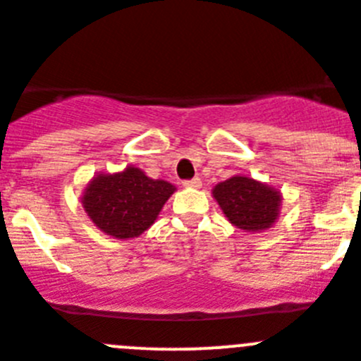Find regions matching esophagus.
<instances>
[{
    "mask_svg": "<svg viewBox=\"0 0 361 361\" xmlns=\"http://www.w3.org/2000/svg\"><path fill=\"white\" fill-rule=\"evenodd\" d=\"M185 187L187 188H201V180H199V178H192V180H188V181H185Z\"/></svg>",
    "mask_w": 361,
    "mask_h": 361,
    "instance_id": "obj_1",
    "label": "esophagus"
}]
</instances>
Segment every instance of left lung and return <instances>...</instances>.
Instances as JSON below:
<instances>
[{"label":"left lung","mask_w":361,"mask_h":361,"mask_svg":"<svg viewBox=\"0 0 361 361\" xmlns=\"http://www.w3.org/2000/svg\"><path fill=\"white\" fill-rule=\"evenodd\" d=\"M212 194L226 219L245 233H262L281 215V190L245 174L220 181Z\"/></svg>","instance_id":"1"}]
</instances>
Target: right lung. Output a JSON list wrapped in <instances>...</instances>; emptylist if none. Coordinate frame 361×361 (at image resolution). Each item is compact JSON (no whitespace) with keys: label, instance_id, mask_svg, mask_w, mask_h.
<instances>
[{"label":"right lung","instance_id":"1","mask_svg":"<svg viewBox=\"0 0 361 361\" xmlns=\"http://www.w3.org/2000/svg\"><path fill=\"white\" fill-rule=\"evenodd\" d=\"M176 187L153 180L139 167L118 173H99L82 190V208L97 229L116 240L141 236L155 224Z\"/></svg>","mask_w":361,"mask_h":361}]
</instances>
